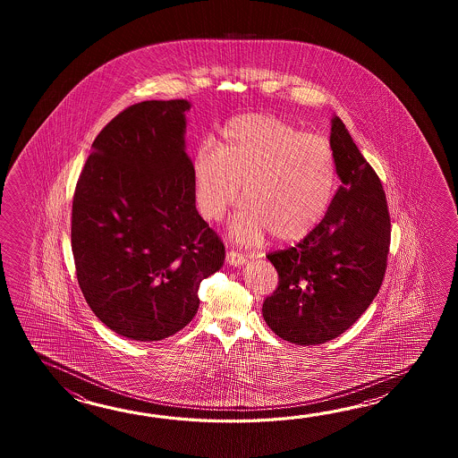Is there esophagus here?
<instances>
[{"instance_id": "1", "label": "esophagus", "mask_w": 458, "mask_h": 458, "mask_svg": "<svg viewBox=\"0 0 458 458\" xmlns=\"http://www.w3.org/2000/svg\"><path fill=\"white\" fill-rule=\"evenodd\" d=\"M225 262L233 265V267H241V265L247 262V259L243 257L242 253L229 250V252L225 253Z\"/></svg>"}]
</instances>
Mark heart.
Returning a JSON list of instances; mask_svg holds the SVG:
<instances>
[{"instance_id":"heart-1","label":"heart","mask_w":458,"mask_h":458,"mask_svg":"<svg viewBox=\"0 0 458 458\" xmlns=\"http://www.w3.org/2000/svg\"><path fill=\"white\" fill-rule=\"evenodd\" d=\"M191 172L196 208L206 221H219L242 188L245 206L231 233L249 243L267 233L275 242H300L321 225L337 188L329 142L270 114L233 119L216 148H198Z\"/></svg>"}]
</instances>
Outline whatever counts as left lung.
Masks as SVG:
<instances>
[{
	"mask_svg": "<svg viewBox=\"0 0 458 458\" xmlns=\"http://www.w3.org/2000/svg\"><path fill=\"white\" fill-rule=\"evenodd\" d=\"M329 144L342 185L327 215L292 249L267 255L280 282L263 302V319L296 345L347 331L375 300L386 270L391 223L380 178L335 114Z\"/></svg>",
	"mask_w": 458,
	"mask_h": 458,
	"instance_id": "left-lung-1",
	"label": "left lung"
}]
</instances>
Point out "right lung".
Wrapping results in <instances>:
<instances>
[{
    "instance_id": "right-lung-1",
    "label": "right lung",
    "mask_w": 458,
    "mask_h": 458,
    "mask_svg": "<svg viewBox=\"0 0 458 458\" xmlns=\"http://www.w3.org/2000/svg\"><path fill=\"white\" fill-rule=\"evenodd\" d=\"M186 99L142 101L99 134L78 178L72 250L91 311L131 341L154 342L195 318L199 283L225 245L196 209Z\"/></svg>"
}]
</instances>
